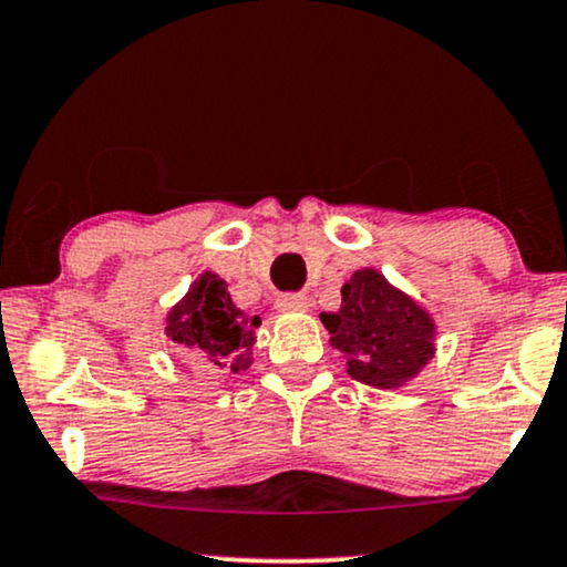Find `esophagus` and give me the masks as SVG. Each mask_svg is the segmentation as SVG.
Masks as SVG:
<instances>
[{
    "mask_svg": "<svg viewBox=\"0 0 567 567\" xmlns=\"http://www.w3.org/2000/svg\"><path fill=\"white\" fill-rule=\"evenodd\" d=\"M308 303V298L303 292H282V296L277 298V308L279 311H303Z\"/></svg>",
    "mask_w": 567,
    "mask_h": 567,
    "instance_id": "1",
    "label": "esophagus"
}]
</instances>
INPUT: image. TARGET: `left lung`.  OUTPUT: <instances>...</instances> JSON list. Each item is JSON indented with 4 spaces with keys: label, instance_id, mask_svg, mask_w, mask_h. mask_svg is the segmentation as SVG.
<instances>
[{
    "label": "left lung",
    "instance_id": "1",
    "mask_svg": "<svg viewBox=\"0 0 567 567\" xmlns=\"http://www.w3.org/2000/svg\"><path fill=\"white\" fill-rule=\"evenodd\" d=\"M321 321L332 346L348 353V374L379 390L400 386L432 358L429 313L374 269L355 271L340 311L321 313Z\"/></svg>",
    "mask_w": 567,
    "mask_h": 567
}]
</instances>
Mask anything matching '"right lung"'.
<instances>
[{
  "label": "right lung",
  "mask_w": 567,
  "mask_h": 567,
  "mask_svg": "<svg viewBox=\"0 0 567 567\" xmlns=\"http://www.w3.org/2000/svg\"><path fill=\"white\" fill-rule=\"evenodd\" d=\"M167 321V334L196 358L233 371L250 367V348L256 342L254 327H259V317H243L227 292L225 279L212 271L200 275L188 296L172 308Z\"/></svg>",
  "instance_id": "right-lung-1"
}]
</instances>
